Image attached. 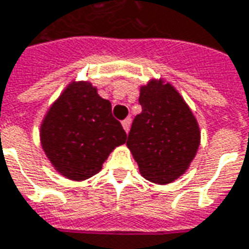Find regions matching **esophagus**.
<instances>
[{
	"instance_id": "1",
	"label": "esophagus",
	"mask_w": 249,
	"mask_h": 249,
	"mask_svg": "<svg viewBox=\"0 0 249 249\" xmlns=\"http://www.w3.org/2000/svg\"><path fill=\"white\" fill-rule=\"evenodd\" d=\"M130 124H131V119L130 118H127V119H124V121L122 122V126H123L126 133H128V130H130Z\"/></svg>"
}]
</instances>
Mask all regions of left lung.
Masks as SVG:
<instances>
[{"mask_svg":"<svg viewBox=\"0 0 249 249\" xmlns=\"http://www.w3.org/2000/svg\"><path fill=\"white\" fill-rule=\"evenodd\" d=\"M140 104L142 112L133 121L126 145L145 179L172 183L198 152L199 124L174 85L161 78L142 85Z\"/></svg>","mask_w":249,"mask_h":249,"instance_id":"8db88e82","label":"left lung"}]
</instances>
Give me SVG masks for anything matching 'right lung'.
Here are the masks:
<instances>
[{"label":"right lung","mask_w":249,"mask_h":249,"mask_svg":"<svg viewBox=\"0 0 249 249\" xmlns=\"http://www.w3.org/2000/svg\"><path fill=\"white\" fill-rule=\"evenodd\" d=\"M126 140L111 103L88 81L70 82L40 124V143L51 165L74 181L99 174L109 153Z\"/></svg>","instance_id":"1"}]
</instances>
